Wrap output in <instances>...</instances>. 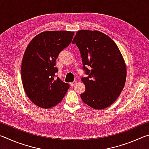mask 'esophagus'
<instances>
[{
	"label": "esophagus",
	"instance_id": "obj_1",
	"mask_svg": "<svg viewBox=\"0 0 149 149\" xmlns=\"http://www.w3.org/2000/svg\"><path fill=\"white\" fill-rule=\"evenodd\" d=\"M76 83H77V81H73V82L70 83V85H71L72 87H73V86H74L75 84H76Z\"/></svg>",
	"mask_w": 149,
	"mask_h": 149
}]
</instances>
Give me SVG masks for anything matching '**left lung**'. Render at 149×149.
<instances>
[{"label":"left lung","instance_id":"left-lung-1","mask_svg":"<svg viewBox=\"0 0 149 149\" xmlns=\"http://www.w3.org/2000/svg\"><path fill=\"white\" fill-rule=\"evenodd\" d=\"M79 50L85 91L81 98L95 109L109 107L124 87L126 67L123 56L113 40L99 31L80 30L72 41Z\"/></svg>","mask_w":149,"mask_h":149}]
</instances>
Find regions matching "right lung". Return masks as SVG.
I'll return each mask as SVG.
<instances>
[{
	"instance_id": "1",
	"label": "right lung",
	"mask_w": 149,
	"mask_h": 149,
	"mask_svg": "<svg viewBox=\"0 0 149 149\" xmlns=\"http://www.w3.org/2000/svg\"><path fill=\"white\" fill-rule=\"evenodd\" d=\"M74 32H42L29 42L22 60L21 75L26 95L43 108L53 107L62 101L70 85L56 75V60L60 52L71 43Z\"/></svg>"
}]
</instances>
